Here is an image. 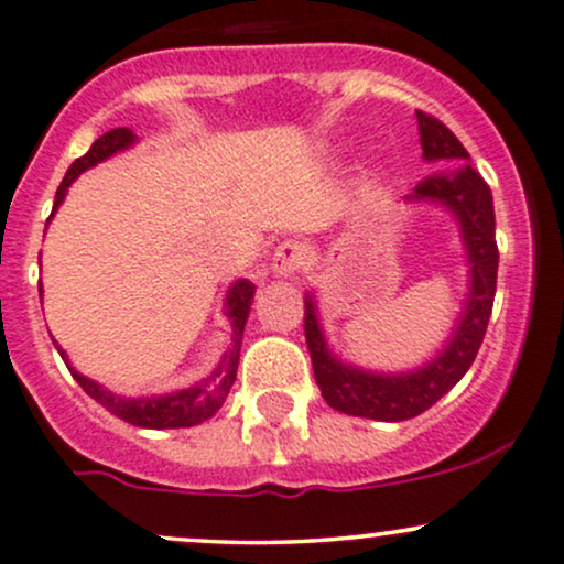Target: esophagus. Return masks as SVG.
Here are the masks:
<instances>
[{"instance_id": "34e87169", "label": "esophagus", "mask_w": 564, "mask_h": 564, "mask_svg": "<svg viewBox=\"0 0 564 564\" xmlns=\"http://www.w3.org/2000/svg\"><path fill=\"white\" fill-rule=\"evenodd\" d=\"M307 264V248L300 240H283L275 248V257H272V272L281 278L297 275L302 267Z\"/></svg>"}]
</instances>
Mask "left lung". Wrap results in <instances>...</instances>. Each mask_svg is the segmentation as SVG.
Returning <instances> with one entry per match:
<instances>
[{
  "label": "left lung",
  "instance_id": "obj_1",
  "mask_svg": "<svg viewBox=\"0 0 564 564\" xmlns=\"http://www.w3.org/2000/svg\"><path fill=\"white\" fill-rule=\"evenodd\" d=\"M416 121L426 162L470 159L452 129L435 116L416 110ZM405 199L408 203H441L454 213L462 229V242H465L467 264H470V297L446 348L419 370L397 372V376L343 365L327 348L313 297L305 300V340L324 400L335 411L376 419V422H405L435 405L470 370L484 343L491 305H495L500 253H497L495 240V205H491V192L484 177L470 164H462L454 173L424 177Z\"/></svg>",
  "mask_w": 564,
  "mask_h": 564
}]
</instances>
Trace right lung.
<instances>
[{
	"label": "right lung",
	"instance_id": "1",
	"mask_svg": "<svg viewBox=\"0 0 564 564\" xmlns=\"http://www.w3.org/2000/svg\"><path fill=\"white\" fill-rule=\"evenodd\" d=\"M134 140H138V134L127 127L110 129V132H105L102 138L94 140V145L88 148V153H83L80 159H75L73 167H69L67 175H64L62 186H58V192H56V203H53V213H56V207L64 203V194H67L69 183H73L75 177L83 173V170L105 162V159L112 156V153H118V151H123V148L132 145ZM40 292H43V289H40ZM253 292H257V286H253L251 281H246V278H240V281L232 283V289H229V294H227V316H229V322H232V340H229L227 354H224L216 370H213L205 381L194 383V387H188V389L173 391V394L138 397V400L118 397V394H112V391L99 387V383H94L91 378L80 376V372L69 365L67 354H64L58 346L56 348H58V354H62V359L67 361L69 372H73V378L80 383L83 391H86L91 400H97L102 408H108L112 416L123 419V422H129L134 426H145V430H177V426L203 424L218 411V408L224 405V400H227L229 389H232V383H235L237 361H240L242 329H246V318H248V313H251Z\"/></svg>",
	"mask_w": 564,
	"mask_h": 564
}]
</instances>
